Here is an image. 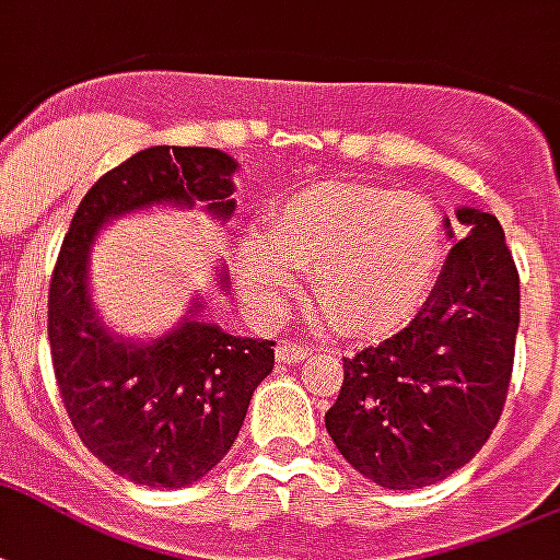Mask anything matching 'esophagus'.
Instances as JSON below:
<instances>
[{
	"mask_svg": "<svg viewBox=\"0 0 560 560\" xmlns=\"http://www.w3.org/2000/svg\"><path fill=\"white\" fill-rule=\"evenodd\" d=\"M312 355V350L308 347H302V343H291V341H281L279 347H276V359L279 362H302V359H308Z\"/></svg>",
	"mask_w": 560,
	"mask_h": 560,
	"instance_id": "esophagus-1",
	"label": "esophagus"
}]
</instances>
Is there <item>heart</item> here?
Here are the masks:
<instances>
[{"label": "heart", "mask_w": 560, "mask_h": 560, "mask_svg": "<svg viewBox=\"0 0 560 560\" xmlns=\"http://www.w3.org/2000/svg\"><path fill=\"white\" fill-rule=\"evenodd\" d=\"M260 240L237 248V281L258 314L281 312L291 269H308L323 317L347 335L400 329L428 300L445 252L430 201L395 189L320 184L281 198L260 219Z\"/></svg>", "instance_id": "1"}]
</instances>
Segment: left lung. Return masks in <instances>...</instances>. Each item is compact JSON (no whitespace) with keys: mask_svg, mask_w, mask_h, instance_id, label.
<instances>
[{"mask_svg":"<svg viewBox=\"0 0 560 560\" xmlns=\"http://www.w3.org/2000/svg\"><path fill=\"white\" fill-rule=\"evenodd\" d=\"M454 248L421 312L343 359L326 430L385 490H421L466 466L499 424L520 329V272L499 219L457 210Z\"/></svg>","mask_w":560,"mask_h":560,"instance_id":"8db88e82","label":"left lung"}]
</instances>
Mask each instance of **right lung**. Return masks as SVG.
Wrapping results in <instances>:
<instances>
[{
    "instance_id": "obj_1",
    "label": "right lung",
    "mask_w": 560,
    "mask_h": 560,
    "mask_svg": "<svg viewBox=\"0 0 560 560\" xmlns=\"http://www.w3.org/2000/svg\"><path fill=\"white\" fill-rule=\"evenodd\" d=\"M237 163L217 148H144L91 186L49 281V353L82 445L142 487H189L234 445L248 400L272 371V341L201 320V302L153 341L109 332L89 293V255L109 219L156 205L234 213ZM225 288V276L219 279Z\"/></svg>"
}]
</instances>
